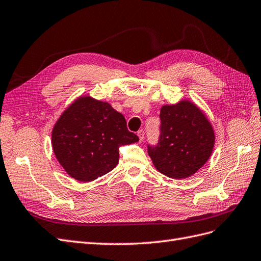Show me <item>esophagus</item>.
<instances>
[{
	"label": "esophagus",
	"instance_id": "34e87169",
	"mask_svg": "<svg viewBox=\"0 0 261 261\" xmlns=\"http://www.w3.org/2000/svg\"><path fill=\"white\" fill-rule=\"evenodd\" d=\"M144 131L143 130H139L138 131V137H139V139H140V142H142V141L144 140Z\"/></svg>",
	"mask_w": 261,
	"mask_h": 261
}]
</instances>
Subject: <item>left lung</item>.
<instances>
[{
	"label": "left lung",
	"instance_id": "left-lung-1",
	"mask_svg": "<svg viewBox=\"0 0 261 261\" xmlns=\"http://www.w3.org/2000/svg\"><path fill=\"white\" fill-rule=\"evenodd\" d=\"M160 119L159 142L147 144L155 168L175 179L193 175L211 156L214 146L211 123L188 100L163 106Z\"/></svg>",
	"mask_w": 261,
	"mask_h": 261
}]
</instances>
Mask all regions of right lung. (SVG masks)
I'll return each mask as SVG.
<instances>
[{
  "label": "right lung",
  "instance_id": "right-lung-1",
  "mask_svg": "<svg viewBox=\"0 0 261 261\" xmlns=\"http://www.w3.org/2000/svg\"><path fill=\"white\" fill-rule=\"evenodd\" d=\"M136 133L108 102L81 97L66 109L52 130V147L71 177L92 181L113 170L119 148L138 142Z\"/></svg>",
  "mask_w": 261,
  "mask_h": 261
}]
</instances>
